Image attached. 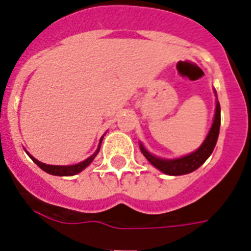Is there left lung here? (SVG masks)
<instances>
[{
  "instance_id": "obj_1",
  "label": "left lung",
  "mask_w": 251,
  "mask_h": 251,
  "mask_svg": "<svg viewBox=\"0 0 251 251\" xmlns=\"http://www.w3.org/2000/svg\"><path fill=\"white\" fill-rule=\"evenodd\" d=\"M214 94L217 93L214 90ZM220 126H221V106L218 100H216V112H214L213 124L210 126L208 135L205 136L204 142L195 151L190 153L187 155H182L178 158H162L157 155L151 154V151H147L142 143H139L140 151L151 165L158 168L159 171L166 175H171V176H180V175H186L190 172L195 171L198 168L203 165L204 162L207 161L208 157L212 154L214 147L217 144V139L220 135Z\"/></svg>"
}]
</instances>
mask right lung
<instances>
[{
	"label": "right lung",
	"mask_w": 251,
	"mask_h": 251,
	"mask_svg": "<svg viewBox=\"0 0 251 251\" xmlns=\"http://www.w3.org/2000/svg\"><path fill=\"white\" fill-rule=\"evenodd\" d=\"M102 140H103V136L100 138V144H98V148H97V151H94L93 154L90 155L89 158H86V159H84L83 162H80V163H76V165H70V166H56V165H46V163H43V162L38 161V159H35L33 155H30L28 153L29 157L33 159V162H34L35 165L39 166V167L43 170L44 172H47V174L50 175H53V176H74V175L79 174V172H81L83 170H85L88 166L93 162L94 158L97 157V154H98V151H100V144H102Z\"/></svg>",
	"instance_id": "right-lung-1"
}]
</instances>
